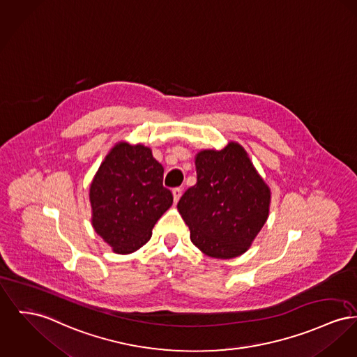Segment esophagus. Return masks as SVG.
I'll return each instance as SVG.
<instances>
[{"instance_id":"esophagus-1","label":"esophagus","mask_w":357,"mask_h":357,"mask_svg":"<svg viewBox=\"0 0 357 357\" xmlns=\"http://www.w3.org/2000/svg\"><path fill=\"white\" fill-rule=\"evenodd\" d=\"M172 195H174V202L176 204L179 201V198H181V195H182V189L181 188L172 189Z\"/></svg>"}]
</instances>
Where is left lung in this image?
<instances>
[{
	"mask_svg": "<svg viewBox=\"0 0 357 357\" xmlns=\"http://www.w3.org/2000/svg\"><path fill=\"white\" fill-rule=\"evenodd\" d=\"M195 168L197 183L178 202L192 244L217 259L244 253L267 221L268 186L236 143L199 152Z\"/></svg>",
	"mask_w": 357,
	"mask_h": 357,
	"instance_id": "left-lung-1",
	"label": "left lung"
}]
</instances>
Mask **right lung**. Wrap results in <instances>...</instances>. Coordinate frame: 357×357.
Here are the masks:
<instances>
[{
  "label": "right lung",
  "mask_w": 357,
  "mask_h": 357,
  "mask_svg": "<svg viewBox=\"0 0 357 357\" xmlns=\"http://www.w3.org/2000/svg\"><path fill=\"white\" fill-rule=\"evenodd\" d=\"M163 166L144 146L120 143L106 156L90 186L93 227L117 253H130L151 238L172 205Z\"/></svg>",
  "instance_id": "add662e5"
}]
</instances>
